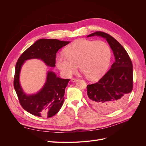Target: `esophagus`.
<instances>
[{
    "mask_svg": "<svg viewBox=\"0 0 146 146\" xmlns=\"http://www.w3.org/2000/svg\"><path fill=\"white\" fill-rule=\"evenodd\" d=\"M71 81L72 82H76L78 81V79H77V78H72L71 79Z\"/></svg>",
    "mask_w": 146,
    "mask_h": 146,
    "instance_id": "1",
    "label": "esophagus"
}]
</instances>
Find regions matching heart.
<instances>
[{
  "label": "heart",
  "mask_w": 146,
  "mask_h": 146,
  "mask_svg": "<svg viewBox=\"0 0 146 146\" xmlns=\"http://www.w3.org/2000/svg\"><path fill=\"white\" fill-rule=\"evenodd\" d=\"M65 55L56 57V67L66 77H70L77 68L90 80H96L107 71L111 59V50L103 41L80 39L74 41L64 50Z\"/></svg>",
  "instance_id": "heart-1"
}]
</instances>
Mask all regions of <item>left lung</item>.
I'll return each mask as SVG.
<instances>
[{"instance_id":"obj_1","label":"left lung","mask_w":146,"mask_h":146,"mask_svg":"<svg viewBox=\"0 0 146 146\" xmlns=\"http://www.w3.org/2000/svg\"><path fill=\"white\" fill-rule=\"evenodd\" d=\"M91 36L107 40L115 61L98 82L87 86V94L95 108L112 112L122 107L133 89V64L125 48L111 35L96 32L87 36Z\"/></svg>"}]
</instances>
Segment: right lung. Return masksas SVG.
<instances>
[{
    "instance_id": "add662e5",
    "label": "right lung",
    "mask_w": 146,
    "mask_h": 146,
    "mask_svg": "<svg viewBox=\"0 0 146 146\" xmlns=\"http://www.w3.org/2000/svg\"><path fill=\"white\" fill-rule=\"evenodd\" d=\"M70 41L54 39H40L29 47L19 58L15 67L14 88L19 102L29 113L39 117H50L59 111L64 102L65 88L70 79H62L53 71H48L46 80L37 93L27 94L22 88L19 76L25 61L30 59L42 60L47 66L54 68L56 52Z\"/></svg>"
}]
</instances>
